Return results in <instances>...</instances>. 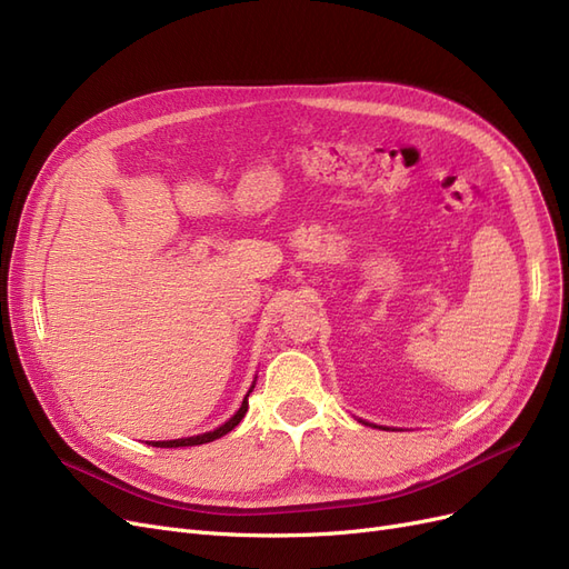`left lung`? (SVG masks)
<instances>
[{
    "label": "left lung",
    "instance_id": "obj_1",
    "mask_svg": "<svg viewBox=\"0 0 569 569\" xmlns=\"http://www.w3.org/2000/svg\"><path fill=\"white\" fill-rule=\"evenodd\" d=\"M363 426H369V423H363ZM382 430H388V428H382Z\"/></svg>",
    "mask_w": 569,
    "mask_h": 569
}]
</instances>
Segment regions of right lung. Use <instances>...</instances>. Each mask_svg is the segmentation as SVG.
Returning a JSON list of instances; mask_svg holds the SVG:
<instances>
[{
    "label": "right lung",
    "instance_id": "add662e5",
    "mask_svg": "<svg viewBox=\"0 0 569 569\" xmlns=\"http://www.w3.org/2000/svg\"><path fill=\"white\" fill-rule=\"evenodd\" d=\"M250 395V392H248ZM248 395H246V399H243V405H241V409H238L224 426H219L217 430H212V432H203V435H196V437H184V439H168V442H151L153 447H164V449H174V447H196V445H208V442H214V439H219V437H224L227 432H231L238 423H241L243 420V416H246V411H248Z\"/></svg>",
    "mask_w": 569,
    "mask_h": 569
}]
</instances>
